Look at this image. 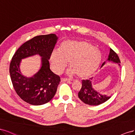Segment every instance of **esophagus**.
Wrapping results in <instances>:
<instances>
[{"instance_id":"1","label":"esophagus","mask_w":135,"mask_h":135,"mask_svg":"<svg viewBox=\"0 0 135 135\" xmlns=\"http://www.w3.org/2000/svg\"><path fill=\"white\" fill-rule=\"evenodd\" d=\"M60 80H61V81H72V80L65 79V78H61Z\"/></svg>"}]
</instances>
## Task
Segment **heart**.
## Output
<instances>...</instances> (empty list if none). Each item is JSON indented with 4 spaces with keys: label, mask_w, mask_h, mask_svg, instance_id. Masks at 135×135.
Masks as SVG:
<instances>
[{
    "label": "heart",
    "mask_w": 135,
    "mask_h": 135,
    "mask_svg": "<svg viewBox=\"0 0 135 135\" xmlns=\"http://www.w3.org/2000/svg\"><path fill=\"white\" fill-rule=\"evenodd\" d=\"M101 54L91 44L83 40H66L58 50H53L49 57L52 71L56 74L63 71L67 64L70 68L67 73L77 74L80 78L89 77L97 70L101 61Z\"/></svg>",
    "instance_id": "b5f03b06"
}]
</instances>
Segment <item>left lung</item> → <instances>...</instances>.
Wrapping results in <instances>:
<instances>
[{"instance_id":"1","label":"left lung","mask_w":135,"mask_h":135,"mask_svg":"<svg viewBox=\"0 0 135 135\" xmlns=\"http://www.w3.org/2000/svg\"><path fill=\"white\" fill-rule=\"evenodd\" d=\"M107 62L118 64L120 66V61L118 55L112 49H110V53L106 61H105L102 67L105 65ZM79 98L85 104L91 106H97L107 101L110 98L111 95L103 94L95 90L92 85V78L90 80H83L82 81V87L78 94Z\"/></svg>"}]
</instances>
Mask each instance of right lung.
<instances>
[{"instance_id":"add662e5","label":"right lung","mask_w":135,"mask_h":135,"mask_svg":"<svg viewBox=\"0 0 135 135\" xmlns=\"http://www.w3.org/2000/svg\"><path fill=\"white\" fill-rule=\"evenodd\" d=\"M57 40L54 34L36 36L22 45L12 57L9 74L13 88L19 97L30 105H44L56 93L60 79L51 71L49 60ZM36 55L41 57L40 70L30 77L23 75L20 68L22 59Z\"/></svg>"}]
</instances>
